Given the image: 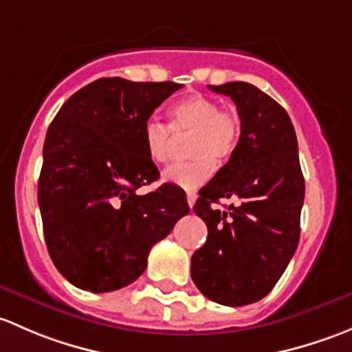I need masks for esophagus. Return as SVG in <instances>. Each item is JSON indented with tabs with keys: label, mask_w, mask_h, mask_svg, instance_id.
Here are the masks:
<instances>
[{
	"label": "esophagus",
	"mask_w": 352,
	"mask_h": 352,
	"mask_svg": "<svg viewBox=\"0 0 352 352\" xmlns=\"http://www.w3.org/2000/svg\"><path fill=\"white\" fill-rule=\"evenodd\" d=\"M186 200H188V205L193 206L195 201H197V193H195V191H188V193H186Z\"/></svg>",
	"instance_id": "1"
}]
</instances>
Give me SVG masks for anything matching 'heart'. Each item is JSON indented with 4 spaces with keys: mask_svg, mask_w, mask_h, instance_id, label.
<instances>
[{
    "mask_svg": "<svg viewBox=\"0 0 352 352\" xmlns=\"http://www.w3.org/2000/svg\"><path fill=\"white\" fill-rule=\"evenodd\" d=\"M171 125L151 118L144 126V144L147 155L155 164L169 159L173 149V132L176 135L191 132L188 140L186 161L171 164L162 173L166 183L184 190H195L215 171V161H227L234 154L241 137L237 113L220 108L213 98L193 93L175 103L169 110Z\"/></svg>",
    "mask_w": 352,
    "mask_h": 352,
    "instance_id": "1",
    "label": "heart"
}]
</instances>
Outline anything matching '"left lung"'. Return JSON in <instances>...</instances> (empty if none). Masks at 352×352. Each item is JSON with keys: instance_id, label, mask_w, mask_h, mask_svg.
Here are the masks:
<instances>
[{"instance_id": "obj_1", "label": "left lung", "mask_w": 352, "mask_h": 352, "mask_svg": "<svg viewBox=\"0 0 352 352\" xmlns=\"http://www.w3.org/2000/svg\"><path fill=\"white\" fill-rule=\"evenodd\" d=\"M208 88L235 103L241 137L193 206L208 237L191 257V278L212 302L242 307L264 298L295 254L305 179L295 129L280 103L249 82ZM220 197L239 201L219 210L212 203Z\"/></svg>"}]
</instances>
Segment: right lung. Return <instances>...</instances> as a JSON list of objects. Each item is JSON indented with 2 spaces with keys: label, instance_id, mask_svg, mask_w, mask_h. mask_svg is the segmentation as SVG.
Listing matches in <instances>:
<instances>
[{
  "label": "right lung",
  "instance_id": "1",
  "mask_svg": "<svg viewBox=\"0 0 352 352\" xmlns=\"http://www.w3.org/2000/svg\"><path fill=\"white\" fill-rule=\"evenodd\" d=\"M181 86L101 78L50 123L38 206L50 259L69 283L93 293L130 285L146 271L152 245L190 212L175 184L135 193L159 177L144 126Z\"/></svg>",
  "mask_w": 352,
  "mask_h": 352
}]
</instances>
